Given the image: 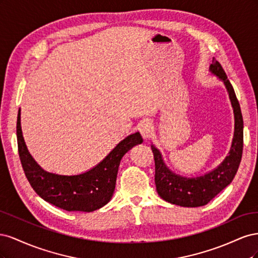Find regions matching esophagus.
<instances>
[{
  "instance_id": "1",
  "label": "esophagus",
  "mask_w": 258,
  "mask_h": 258,
  "mask_svg": "<svg viewBox=\"0 0 258 258\" xmlns=\"http://www.w3.org/2000/svg\"><path fill=\"white\" fill-rule=\"evenodd\" d=\"M139 131H140V134L142 135V137L144 139H147L148 137L151 136L152 131H153V124H152V122L148 121V120L142 121L141 123H140V126H139Z\"/></svg>"
}]
</instances>
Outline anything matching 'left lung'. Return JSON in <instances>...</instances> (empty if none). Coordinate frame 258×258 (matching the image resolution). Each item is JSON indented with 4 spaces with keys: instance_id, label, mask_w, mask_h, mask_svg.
I'll return each mask as SVG.
<instances>
[{
    "instance_id": "left-lung-1",
    "label": "left lung",
    "mask_w": 258,
    "mask_h": 258,
    "mask_svg": "<svg viewBox=\"0 0 258 258\" xmlns=\"http://www.w3.org/2000/svg\"><path fill=\"white\" fill-rule=\"evenodd\" d=\"M210 73L223 82L235 117V131L230 151L225 159L213 170L199 176H183L173 172L162 158L161 152L151 145L155 159V184L159 196L172 205L186 208L206 206L235 177L243 150V118L240 104L230 82L220 62L214 58L209 68Z\"/></svg>"
}]
</instances>
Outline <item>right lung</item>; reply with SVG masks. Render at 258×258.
Returning a JSON list of instances; mask_svg holds the SVG:
<instances>
[{
  "label": "right lung",
  "mask_w": 258,
  "mask_h": 258,
  "mask_svg": "<svg viewBox=\"0 0 258 258\" xmlns=\"http://www.w3.org/2000/svg\"><path fill=\"white\" fill-rule=\"evenodd\" d=\"M20 108L17 117V141L21 165L30 185L45 201L66 211L92 212L113 197L117 172L123 155L141 144L139 132L124 138L98 165L86 172L63 175L43 169L30 154L22 136Z\"/></svg>",
  "instance_id": "1"
}]
</instances>
